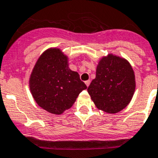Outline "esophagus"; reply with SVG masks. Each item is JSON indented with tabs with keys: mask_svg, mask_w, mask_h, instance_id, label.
Instances as JSON below:
<instances>
[{
	"mask_svg": "<svg viewBox=\"0 0 158 158\" xmlns=\"http://www.w3.org/2000/svg\"><path fill=\"white\" fill-rule=\"evenodd\" d=\"M90 83H91L90 80H87V81H85V84L87 85V87H88V86L90 85Z\"/></svg>",
	"mask_w": 158,
	"mask_h": 158,
	"instance_id": "34e87169",
	"label": "esophagus"
}]
</instances>
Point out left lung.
I'll return each mask as SVG.
<instances>
[{"label": "left lung", "instance_id": "obj_1", "mask_svg": "<svg viewBox=\"0 0 158 158\" xmlns=\"http://www.w3.org/2000/svg\"><path fill=\"white\" fill-rule=\"evenodd\" d=\"M136 89L134 71L127 59L108 54L99 59L95 78L87 88L98 109L116 113L132 100Z\"/></svg>", "mask_w": 158, "mask_h": 158}]
</instances>
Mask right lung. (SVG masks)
<instances>
[{
  "label": "right lung",
  "instance_id": "right-lung-1",
  "mask_svg": "<svg viewBox=\"0 0 158 158\" xmlns=\"http://www.w3.org/2000/svg\"><path fill=\"white\" fill-rule=\"evenodd\" d=\"M30 92L38 105L60 115L72 107L87 86L76 71L69 68V59L59 48H49L37 60L29 80Z\"/></svg>",
  "mask_w": 158,
  "mask_h": 158
}]
</instances>
